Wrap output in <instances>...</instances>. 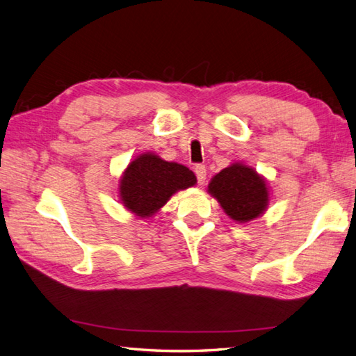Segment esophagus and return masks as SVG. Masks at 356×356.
Instances as JSON below:
<instances>
[{
	"label": "esophagus",
	"instance_id": "esophagus-1",
	"mask_svg": "<svg viewBox=\"0 0 356 356\" xmlns=\"http://www.w3.org/2000/svg\"><path fill=\"white\" fill-rule=\"evenodd\" d=\"M195 173H196V178H198V183L204 184L205 178H207V169H205V165H202V164L196 165Z\"/></svg>",
	"mask_w": 356,
	"mask_h": 356
}]
</instances>
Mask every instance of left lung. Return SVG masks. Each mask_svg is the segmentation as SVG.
<instances>
[{
    "mask_svg": "<svg viewBox=\"0 0 356 356\" xmlns=\"http://www.w3.org/2000/svg\"><path fill=\"white\" fill-rule=\"evenodd\" d=\"M207 192L225 215L238 224L260 218L268 209L271 191L264 175L243 161H233L210 179Z\"/></svg>",
    "mask_w": 356,
    "mask_h": 356,
    "instance_id": "1",
    "label": "left lung"
}]
</instances>
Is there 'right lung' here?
<instances>
[{
	"label": "right lung",
	"instance_id": "right-lung-1",
	"mask_svg": "<svg viewBox=\"0 0 356 356\" xmlns=\"http://www.w3.org/2000/svg\"><path fill=\"white\" fill-rule=\"evenodd\" d=\"M195 184V173L184 164L165 161L155 152H143L126 165L117 193L123 207L134 216L149 219L177 192Z\"/></svg>",
	"mask_w": 356,
	"mask_h": 356
}]
</instances>
